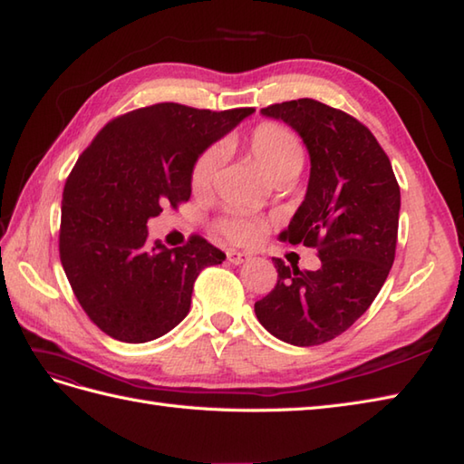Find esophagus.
<instances>
[{
	"label": "esophagus",
	"mask_w": 464,
	"mask_h": 464,
	"mask_svg": "<svg viewBox=\"0 0 464 464\" xmlns=\"http://www.w3.org/2000/svg\"><path fill=\"white\" fill-rule=\"evenodd\" d=\"M251 256L247 251H235V249H231V251H227V259H229L233 266H241V263H245L247 261Z\"/></svg>",
	"instance_id": "1"
}]
</instances>
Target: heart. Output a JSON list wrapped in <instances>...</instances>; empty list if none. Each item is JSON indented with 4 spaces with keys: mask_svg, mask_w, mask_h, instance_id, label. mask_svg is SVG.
I'll return each instance as SVG.
<instances>
[{
    "mask_svg": "<svg viewBox=\"0 0 464 464\" xmlns=\"http://www.w3.org/2000/svg\"><path fill=\"white\" fill-rule=\"evenodd\" d=\"M271 183L294 180L304 169V149L295 136L276 122H263L249 132L243 142ZM221 162L219 149H207L195 160L190 170V187L195 193H207L215 183ZM219 229L235 243H251L266 231V221L253 215L231 213L221 219Z\"/></svg>",
    "mask_w": 464,
    "mask_h": 464,
    "instance_id": "heart-1",
    "label": "heart"
}]
</instances>
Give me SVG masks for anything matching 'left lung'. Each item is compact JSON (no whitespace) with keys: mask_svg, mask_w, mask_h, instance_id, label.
<instances>
[{"mask_svg":"<svg viewBox=\"0 0 464 464\" xmlns=\"http://www.w3.org/2000/svg\"><path fill=\"white\" fill-rule=\"evenodd\" d=\"M302 136L310 180L281 241L317 247L322 267L299 271L274 259L277 284L256 304L259 324L294 346L346 332L374 302L394 263L401 187L364 124L312 98L261 108Z\"/></svg>","mask_w":464,"mask_h":464,"instance_id":"8db88e82","label":"left lung"}]
</instances>
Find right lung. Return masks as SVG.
<instances>
[{
	"label": "right lung",
	"instance_id": "obj_1",
	"mask_svg": "<svg viewBox=\"0 0 464 464\" xmlns=\"http://www.w3.org/2000/svg\"><path fill=\"white\" fill-rule=\"evenodd\" d=\"M256 111L211 112L175 102L114 118L80 154L63 185L60 259L100 330L144 343L185 320L197 276L225 253L203 237L169 249L147 223L190 197L197 157Z\"/></svg>",
	"mask_w": 464,
	"mask_h": 464
}]
</instances>
